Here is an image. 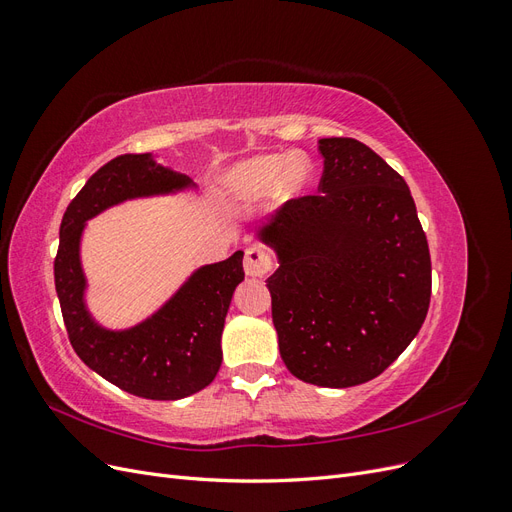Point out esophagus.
Wrapping results in <instances>:
<instances>
[{"label":"esophagus","mask_w":512,"mask_h":512,"mask_svg":"<svg viewBox=\"0 0 512 512\" xmlns=\"http://www.w3.org/2000/svg\"><path fill=\"white\" fill-rule=\"evenodd\" d=\"M243 269L247 275H252V277H265L273 269V260L265 247L252 245L245 250Z\"/></svg>","instance_id":"1"}]
</instances>
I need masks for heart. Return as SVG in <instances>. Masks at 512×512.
<instances>
[{"label":"heart","mask_w":512,"mask_h":512,"mask_svg":"<svg viewBox=\"0 0 512 512\" xmlns=\"http://www.w3.org/2000/svg\"><path fill=\"white\" fill-rule=\"evenodd\" d=\"M312 175L314 170L307 160H292L288 153H271L239 164L228 175V188L239 196H254L280 185L286 194H299L312 181Z\"/></svg>","instance_id":"1"}]
</instances>
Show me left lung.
I'll use <instances>...</instances> for the list:
<instances>
[{"mask_svg":"<svg viewBox=\"0 0 512 512\" xmlns=\"http://www.w3.org/2000/svg\"><path fill=\"white\" fill-rule=\"evenodd\" d=\"M318 192L292 198L258 237L280 258L269 280L280 354L303 382L374 380L421 331L429 245L408 183L354 138H320Z\"/></svg>","mask_w":512,"mask_h":512,"instance_id":"obj_1","label":"left lung"}]
</instances>
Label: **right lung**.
Segmentation results:
<instances>
[{
  "label": "right lung",
  "mask_w": 512,
  "mask_h": 512,
  "mask_svg": "<svg viewBox=\"0 0 512 512\" xmlns=\"http://www.w3.org/2000/svg\"><path fill=\"white\" fill-rule=\"evenodd\" d=\"M192 179L126 153L104 164L72 198L59 226L55 290L66 331L81 361L119 389L145 399H181L209 386L222 365V331L232 292L243 282V252L200 267L160 312L128 331L91 320L79 245L85 222L128 198L190 188Z\"/></svg>",
  "instance_id": "right-lung-1"
}]
</instances>
